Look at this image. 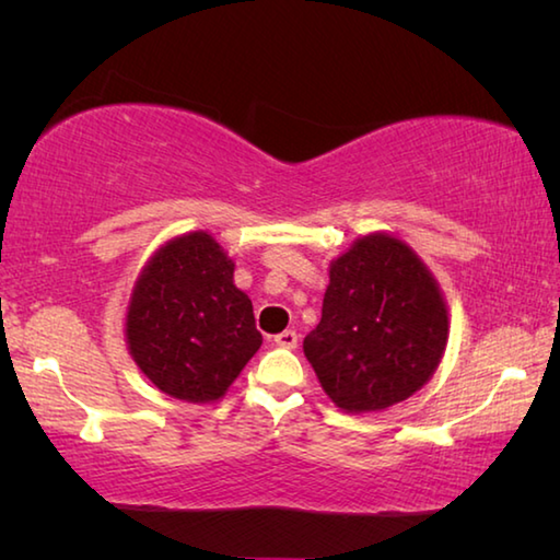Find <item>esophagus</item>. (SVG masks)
I'll use <instances>...</instances> for the list:
<instances>
[{
  "instance_id": "obj_1",
  "label": "esophagus",
  "mask_w": 560,
  "mask_h": 560,
  "mask_svg": "<svg viewBox=\"0 0 560 560\" xmlns=\"http://www.w3.org/2000/svg\"><path fill=\"white\" fill-rule=\"evenodd\" d=\"M273 343L281 346V348H296L299 334H296V330H281L279 336H273Z\"/></svg>"
}]
</instances>
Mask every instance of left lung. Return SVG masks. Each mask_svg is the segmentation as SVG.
Listing matches in <instances>:
<instances>
[{
  "instance_id": "left-lung-1",
  "label": "left lung",
  "mask_w": 560,
  "mask_h": 560,
  "mask_svg": "<svg viewBox=\"0 0 560 560\" xmlns=\"http://www.w3.org/2000/svg\"><path fill=\"white\" fill-rule=\"evenodd\" d=\"M447 346V308L400 240L371 234L330 264L318 326L303 338L326 395L348 412L385 410L430 381Z\"/></svg>"
}]
</instances>
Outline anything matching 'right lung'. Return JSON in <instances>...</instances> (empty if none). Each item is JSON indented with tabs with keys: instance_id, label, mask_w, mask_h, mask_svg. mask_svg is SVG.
I'll list each match as a JSON object with an SVG mask.
<instances>
[{
	"instance_id": "obj_1",
	"label": "right lung",
	"mask_w": 560,
	"mask_h": 560,
	"mask_svg": "<svg viewBox=\"0 0 560 560\" xmlns=\"http://www.w3.org/2000/svg\"><path fill=\"white\" fill-rule=\"evenodd\" d=\"M210 234L167 242L140 273L128 346L160 390L187 402L220 400L261 346L252 301Z\"/></svg>"
}]
</instances>
